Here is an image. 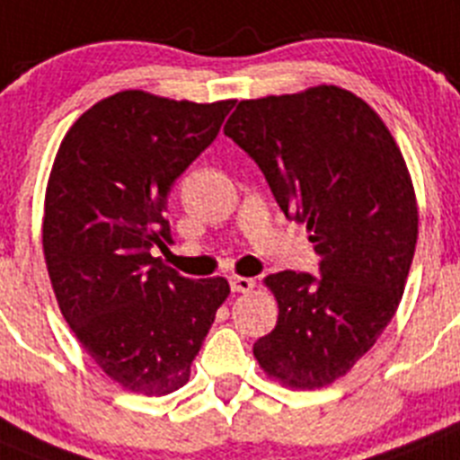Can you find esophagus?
<instances>
[{
  "instance_id": "34e87169",
  "label": "esophagus",
  "mask_w": 460,
  "mask_h": 460,
  "mask_svg": "<svg viewBox=\"0 0 460 460\" xmlns=\"http://www.w3.org/2000/svg\"><path fill=\"white\" fill-rule=\"evenodd\" d=\"M229 284H231V291H234V293H250L252 288H254L256 281L252 279V277L234 275V277H231V279H229Z\"/></svg>"
}]
</instances>
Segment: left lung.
I'll list each match as a JSON object with an SVG mask.
<instances>
[{
  "label": "left lung",
  "mask_w": 460,
  "mask_h": 460,
  "mask_svg": "<svg viewBox=\"0 0 460 460\" xmlns=\"http://www.w3.org/2000/svg\"><path fill=\"white\" fill-rule=\"evenodd\" d=\"M226 137L259 164L288 220L307 225L321 277L281 270L279 307L254 358L293 390L349 374L396 314L417 245V199L401 148L362 98L334 84L240 101Z\"/></svg>",
  "instance_id": "1"
}]
</instances>
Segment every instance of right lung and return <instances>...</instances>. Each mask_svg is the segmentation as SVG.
<instances>
[{
	"label": "right lung",
	"mask_w": 460,
	"mask_h": 460,
	"mask_svg": "<svg viewBox=\"0 0 460 460\" xmlns=\"http://www.w3.org/2000/svg\"><path fill=\"white\" fill-rule=\"evenodd\" d=\"M235 101H172L130 89L102 98L66 132L45 190L43 254L66 323L123 390L176 392L231 293L190 279L167 247L173 181L213 144Z\"/></svg>",
	"instance_id": "right-lung-1"
}]
</instances>
